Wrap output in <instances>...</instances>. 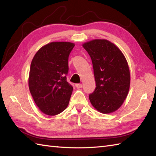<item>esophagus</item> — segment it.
<instances>
[{
    "label": "esophagus",
    "instance_id": "34e87169",
    "mask_svg": "<svg viewBox=\"0 0 156 156\" xmlns=\"http://www.w3.org/2000/svg\"><path fill=\"white\" fill-rule=\"evenodd\" d=\"M76 88H78V89L82 88V84H81V83H76Z\"/></svg>",
    "mask_w": 156,
    "mask_h": 156
}]
</instances>
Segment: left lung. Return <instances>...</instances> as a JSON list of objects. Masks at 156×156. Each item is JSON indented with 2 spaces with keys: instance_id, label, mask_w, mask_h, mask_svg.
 <instances>
[{
  "instance_id": "1",
  "label": "left lung",
  "mask_w": 156,
  "mask_h": 156,
  "mask_svg": "<svg viewBox=\"0 0 156 156\" xmlns=\"http://www.w3.org/2000/svg\"><path fill=\"white\" fill-rule=\"evenodd\" d=\"M92 61L96 87L90 94L94 108L102 113L117 111L129 93V65L119 48L107 39H94L82 45Z\"/></svg>"
}]
</instances>
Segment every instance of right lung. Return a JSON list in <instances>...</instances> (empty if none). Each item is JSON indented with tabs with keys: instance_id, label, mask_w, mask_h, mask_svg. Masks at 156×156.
Returning <instances> with one entry per match:
<instances>
[{
	"instance_id": "add662e5",
	"label": "right lung",
	"mask_w": 156,
	"mask_h": 156,
	"mask_svg": "<svg viewBox=\"0 0 156 156\" xmlns=\"http://www.w3.org/2000/svg\"><path fill=\"white\" fill-rule=\"evenodd\" d=\"M74 45L70 42H51L40 48L32 59L29 89L44 114L57 115L69 105L73 87L66 81V75L69 57Z\"/></svg>"
}]
</instances>
